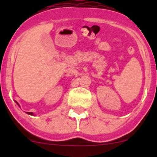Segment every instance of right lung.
I'll list each match as a JSON object with an SVG mask.
<instances>
[{"label": "right lung", "instance_id": "add662e5", "mask_svg": "<svg viewBox=\"0 0 157 157\" xmlns=\"http://www.w3.org/2000/svg\"><path fill=\"white\" fill-rule=\"evenodd\" d=\"M28 114H30V115H33V113H32V112H28Z\"/></svg>", "mask_w": 157, "mask_h": 157}]
</instances>
